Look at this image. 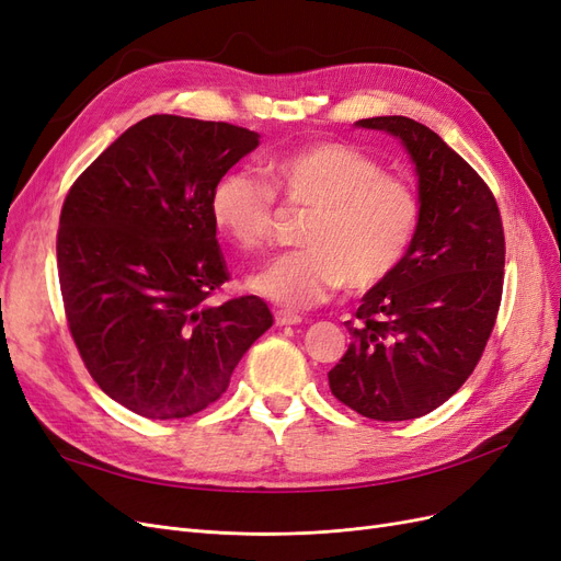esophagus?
I'll list each match as a JSON object with an SVG mask.
<instances>
[{
    "instance_id": "esophagus-1",
    "label": "esophagus",
    "mask_w": 561,
    "mask_h": 561,
    "mask_svg": "<svg viewBox=\"0 0 561 561\" xmlns=\"http://www.w3.org/2000/svg\"><path fill=\"white\" fill-rule=\"evenodd\" d=\"M274 318H276V325H299V322H301L299 313L287 311V309H276Z\"/></svg>"
}]
</instances>
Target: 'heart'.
<instances>
[{
	"label": "heart",
	"mask_w": 561,
	"mask_h": 561,
	"mask_svg": "<svg viewBox=\"0 0 561 561\" xmlns=\"http://www.w3.org/2000/svg\"><path fill=\"white\" fill-rule=\"evenodd\" d=\"M264 171L290 206L311 215L299 236L304 248L280 254L250 278L260 295L304 309L344 285L367 293L410 254L421 227L416 186L386 173L363 149L311 142L268 159ZM273 191L245 171L225 173L210 192L215 227L243 250L264 248L276 222Z\"/></svg>",
	"instance_id": "obj_1"
}]
</instances>
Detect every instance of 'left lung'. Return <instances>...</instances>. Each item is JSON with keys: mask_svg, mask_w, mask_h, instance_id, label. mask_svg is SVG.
Listing matches in <instances>:
<instances>
[{"mask_svg": "<svg viewBox=\"0 0 561 561\" xmlns=\"http://www.w3.org/2000/svg\"><path fill=\"white\" fill-rule=\"evenodd\" d=\"M355 124L404 142L421 227L400 268L346 320L351 344L328 379L353 412L407 421L447 402L482 358L503 295V222L486 182L435 130L407 116Z\"/></svg>", "mask_w": 561, "mask_h": 561, "instance_id": "8db88e82", "label": "left lung"}]
</instances>
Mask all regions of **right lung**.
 Listing matches in <instances>:
<instances>
[{
    "label": "right lung",
    "mask_w": 561,
    "mask_h": 561,
    "mask_svg": "<svg viewBox=\"0 0 561 561\" xmlns=\"http://www.w3.org/2000/svg\"><path fill=\"white\" fill-rule=\"evenodd\" d=\"M260 145L227 122L154 114L116 138L65 196L58 278L67 328L93 381L147 419H184L229 388L274 322L229 280L210 192Z\"/></svg>",
    "instance_id": "add662e5"
}]
</instances>
